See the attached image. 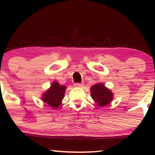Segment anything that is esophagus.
<instances>
[{
	"label": "esophagus",
	"mask_w": 155,
	"mask_h": 155,
	"mask_svg": "<svg viewBox=\"0 0 155 155\" xmlns=\"http://www.w3.org/2000/svg\"><path fill=\"white\" fill-rule=\"evenodd\" d=\"M74 87H82L83 84L75 83V84H74Z\"/></svg>",
	"instance_id": "1"
}]
</instances>
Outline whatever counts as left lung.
I'll list each match as a JSON object with an SVG mask.
<instances>
[{"mask_svg":"<svg viewBox=\"0 0 155 155\" xmlns=\"http://www.w3.org/2000/svg\"><path fill=\"white\" fill-rule=\"evenodd\" d=\"M90 93L98 107L107 106L114 99V93L103 83H97L90 87Z\"/></svg>","mask_w":155,"mask_h":155,"instance_id":"1","label":"left lung"}]
</instances>
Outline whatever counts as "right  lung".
<instances>
[{
	"instance_id": "1",
	"label": "right lung",
	"mask_w": 155,
	"mask_h": 155,
	"mask_svg": "<svg viewBox=\"0 0 155 155\" xmlns=\"http://www.w3.org/2000/svg\"><path fill=\"white\" fill-rule=\"evenodd\" d=\"M66 87L60 84L58 81H52L47 91L42 94L41 101L53 109L58 108L64 98Z\"/></svg>"
}]
</instances>
